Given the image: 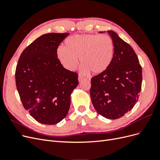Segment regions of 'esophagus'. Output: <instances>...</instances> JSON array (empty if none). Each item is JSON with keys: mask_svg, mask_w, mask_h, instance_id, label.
<instances>
[{"mask_svg": "<svg viewBox=\"0 0 160 160\" xmlns=\"http://www.w3.org/2000/svg\"><path fill=\"white\" fill-rule=\"evenodd\" d=\"M84 79V77L83 75H79V77H78V79L79 81H81L82 80H83Z\"/></svg>", "mask_w": 160, "mask_h": 160, "instance_id": "esophagus-1", "label": "esophagus"}]
</instances>
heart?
<instances>
[{"label":"heart","mask_w":160,"mask_h":160,"mask_svg":"<svg viewBox=\"0 0 160 160\" xmlns=\"http://www.w3.org/2000/svg\"><path fill=\"white\" fill-rule=\"evenodd\" d=\"M65 47H59L57 55L65 69L73 71L78 64L81 71L99 74L110 66L113 57L114 45L107 35L85 34L70 36L65 41Z\"/></svg>","instance_id":"b5f03b06"}]
</instances>
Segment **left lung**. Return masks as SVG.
Segmentation results:
<instances>
[{"label": "left lung", "instance_id": "8db88e82", "mask_svg": "<svg viewBox=\"0 0 160 160\" xmlns=\"http://www.w3.org/2000/svg\"><path fill=\"white\" fill-rule=\"evenodd\" d=\"M108 32L113 42V60L107 70L91 78L90 95L99 115L116 119L123 117L138 101L142 69L132 47L117 33Z\"/></svg>", "mask_w": 160, "mask_h": 160}]
</instances>
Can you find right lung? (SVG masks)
<instances>
[{
    "mask_svg": "<svg viewBox=\"0 0 160 160\" xmlns=\"http://www.w3.org/2000/svg\"><path fill=\"white\" fill-rule=\"evenodd\" d=\"M69 33H47L22 51L15 71L17 91L24 108L37 122L55 125L68 113L78 74L65 69L57 50Z\"/></svg>",
    "mask_w": 160,
    "mask_h": 160,
    "instance_id": "add662e5",
    "label": "right lung"
}]
</instances>
